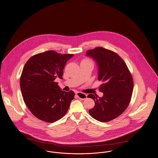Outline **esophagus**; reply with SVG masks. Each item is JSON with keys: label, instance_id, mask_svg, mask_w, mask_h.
Wrapping results in <instances>:
<instances>
[{"label": "esophagus", "instance_id": "obj_1", "mask_svg": "<svg viewBox=\"0 0 158 158\" xmlns=\"http://www.w3.org/2000/svg\"><path fill=\"white\" fill-rule=\"evenodd\" d=\"M76 95L80 99L84 100L87 98V95L85 94H84V93H83L77 92V93H76Z\"/></svg>", "mask_w": 158, "mask_h": 158}]
</instances>
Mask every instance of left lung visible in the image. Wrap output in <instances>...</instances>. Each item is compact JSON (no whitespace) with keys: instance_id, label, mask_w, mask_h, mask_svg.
I'll return each instance as SVG.
<instances>
[{"instance_id":"left-lung-1","label":"left lung","mask_w":158,"mask_h":158,"mask_svg":"<svg viewBox=\"0 0 158 158\" xmlns=\"http://www.w3.org/2000/svg\"><path fill=\"white\" fill-rule=\"evenodd\" d=\"M86 56L97 64L98 78L103 82L99 90L103 93L102 98L97 94L88 95L95 102L89 113L99 121H109L119 116L128 107L133 90L132 76L123 59L111 50L98 47L87 50Z\"/></svg>"}]
</instances>
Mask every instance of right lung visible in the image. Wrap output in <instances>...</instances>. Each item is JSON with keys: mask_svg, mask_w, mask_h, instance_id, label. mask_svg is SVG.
Listing matches in <instances>:
<instances>
[{"mask_svg": "<svg viewBox=\"0 0 158 158\" xmlns=\"http://www.w3.org/2000/svg\"><path fill=\"white\" fill-rule=\"evenodd\" d=\"M73 56L49 50L26 62L20 78L21 90L25 105L39 119L53 123L67 113L75 93L62 90L54 80L63 78V69Z\"/></svg>", "mask_w": 158, "mask_h": 158, "instance_id": "1", "label": "right lung"}]
</instances>
